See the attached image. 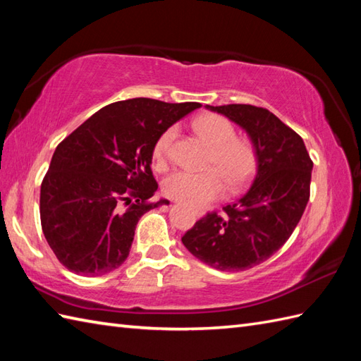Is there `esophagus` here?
<instances>
[{
	"label": "esophagus",
	"instance_id": "obj_1",
	"mask_svg": "<svg viewBox=\"0 0 361 361\" xmlns=\"http://www.w3.org/2000/svg\"><path fill=\"white\" fill-rule=\"evenodd\" d=\"M201 214H202V213H197V216H201Z\"/></svg>",
	"mask_w": 361,
	"mask_h": 361
}]
</instances>
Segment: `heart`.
<instances>
[{
	"label": "heart",
	"mask_w": 361,
	"mask_h": 361,
	"mask_svg": "<svg viewBox=\"0 0 361 361\" xmlns=\"http://www.w3.org/2000/svg\"><path fill=\"white\" fill-rule=\"evenodd\" d=\"M193 130L212 148L207 159L210 170L171 173L164 180V193L182 204L199 207L218 197L224 190V182L230 191L245 185L255 173L256 153L250 142L236 137L235 126L222 116L197 117ZM174 137V126L159 135L153 147V159L157 166H165Z\"/></svg>",
	"instance_id": "1"
}]
</instances>
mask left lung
I'll return each mask as SVG.
<instances>
[{
    "instance_id": "left-lung-1",
    "label": "left lung",
    "mask_w": 361,
    "mask_h": 361,
    "mask_svg": "<svg viewBox=\"0 0 361 361\" xmlns=\"http://www.w3.org/2000/svg\"><path fill=\"white\" fill-rule=\"evenodd\" d=\"M208 109L227 116L250 135L258 170L239 201L208 212L182 243L207 266L222 271L252 269L281 248L298 226L310 196L314 162L302 139L266 108L224 105Z\"/></svg>"
}]
</instances>
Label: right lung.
Returning a JSON list of instances; mask_svg holds the SVG:
<instances>
[{"label":"right lung","mask_w":361,"mask_h":361,"mask_svg":"<svg viewBox=\"0 0 361 361\" xmlns=\"http://www.w3.org/2000/svg\"><path fill=\"white\" fill-rule=\"evenodd\" d=\"M201 103L130 99L102 108L63 139L39 190L47 244L68 270L100 276L130 255L139 219L154 202L159 135Z\"/></svg>","instance_id":"1"}]
</instances>
